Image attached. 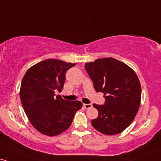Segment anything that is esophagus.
<instances>
[{"mask_svg":"<svg viewBox=\"0 0 161 161\" xmlns=\"http://www.w3.org/2000/svg\"><path fill=\"white\" fill-rule=\"evenodd\" d=\"M83 107H84L85 108L88 109V108H90L92 107V105L91 104H83Z\"/></svg>","mask_w":161,"mask_h":161,"instance_id":"esophagus-1","label":"esophagus"}]
</instances>
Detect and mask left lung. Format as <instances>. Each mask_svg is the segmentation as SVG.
Wrapping results in <instances>:
<instances>
[{
  "mask_svg": "<svg viewBox=\"0 0 161 161\" xmlns=\"http://www.w3.org/2000/svg\"><path fill=\"white\" fill-rule=\"evenodd\" d=\"M85 68L97 92L104 93V105L93 104L99 114L93 127L106 135H117L132 123L141 99L139 79L125 63L113 58L85 63Z\"/></svg>",
  "mask_w": 161,
  "mask_h": 161,
  "instance_id": "8db88e82",
  "label": "left lung"
}]
</instances>
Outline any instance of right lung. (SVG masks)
Returning a JSON list of instances; mask_svg holds the SVG:
<instances>
[{
	"mask_svg": "<svg viewBox=\"0 0 161 161\" xmlns=\"http://www.w3.org/2000/svg\"><path fill=\"white\" fill-rule=\"evenodd\" d=\"M76 65L58 59H46L28 69L22 79L20 98L28 119L35 129L47 136L66 131L75 114L82 106L80 101H67L61 92L66 71Z\"/></svg>",
	"mask_w": 161,
	"mask_h": 161,
	"instance_id": "obj_1",
	"label": "right lung"
}]
</instances>
